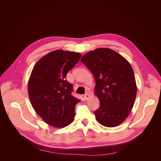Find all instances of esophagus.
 <instances>
[{"label":"esophagus","mask_w":161,"mask_h":161,"mask_svg":"<svg viewBox=\"0 0 161 161\" xmlns=\"http://www.w3.org/2000/svg\"><path fill=\"white\" fill-rule=\"evenodd\" d=\"M89 97H90L89 94L88 93V92H86V93H85V94L84 95V99H85V101L88 100L89 98Z\"/></svg>","instance_id":"obj_1"}]
</instances>
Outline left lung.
Listing matches in <instances>:
<instances>
[{"label":"left lung","mask_w":161,"mask_h":161,"mask_svg":"<svg viewBox=\"0 0 161 161\" xmlns=\"http://www.w3.org/2000/svg\"><path fill=\"white\" fill-rule=\"evenodd\" d=\"M80 60L95 79V93L100 101L94 112L97 121L105 127L118 126L134 104L137 87L132 68L123 56L109 48L91 51Z\"/></svg>","instance_id":"obj_1"}]
</instances>
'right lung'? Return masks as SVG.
<instances>
[{"label":"right lung","mask_w":161,"mask_h":161,"mask_svg":"<svg viewBox=\"0 0 161 161\" xmlns=\"http://www.w3.org/2000/svg\"><path fill=\"white\" fill-rule=\"evenodd\" d=\"M80 57L76 52L53 51L42 57L31 72L27 88L31 105L53 127H66L75 119L80 100L72 95V85L66 80V75Z\"/></svg>","instance_id":"obj_1"}]
</instances>
